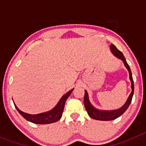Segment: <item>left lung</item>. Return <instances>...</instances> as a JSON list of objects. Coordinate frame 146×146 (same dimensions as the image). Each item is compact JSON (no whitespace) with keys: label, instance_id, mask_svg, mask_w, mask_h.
<instances>
[{"label":"left lung","instance_id":"left-lung-1","mask_svg":"<svg viewBox=\"0 0 146 146\" xmlns=\"http://www.w3.org/2000/svg\"><path fill=\"white\" fill-rule=\"evenodd\" d=\"M110 48L111 52L112 53L115 55L116 58H119V59L121 60L124 62V66L128 70L129 74V79L131 83V92L130 95L129 96L128 98H127V101L125 102L124 105L119 108V109L116 110H99L96 108L95 107L93 106L89 100V98H88V94L87 91L85 90V94H84V106H85L86 110L87 111V113L89 115L92 119L96 120H100V121H110V120L115 119L118 118L119 117L121 116L124 112H125L129 108V105H130L131 102L132 97L133 95V91H134V85H133V78H132V74L131 72V69L129 67L128 63L126 61L125 58H124V55L121 51H119L114 46L113 44H111L110 46Z\"/></svg>","mask_w":146,"mask_h":146}]
</instances>
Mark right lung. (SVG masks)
Returning a JSON list of instances; mask_svg holds the SVG:
<instances>
[{
	"label": "right lung",
	"mask_w": 146,
	"mask_h": 146,
	"mask_svg": "<svg viewBox=\"0 0 146 146\" xmlns=\"http://www.w3.org/2000/svg\"><path fill=\"white\" fill-rule=\"evenodd\" d=\"M73 90L74 88L70 90V91H68L64 96H62V98L58 101V103H57L56 106L54 107L52 110L47 111V112L36 114V115H31V114H28L26 113V112H22L17 108V106L15 104V103L14 105L17 110L19 112V113L27 121L37 124H51V123L56 122L61 118L62 115L63 110H64V107L66 100L68 98L69 96L71 95Z\"/></svg>",
	"instance_id": "right-lung-1"
}]
</instances>
